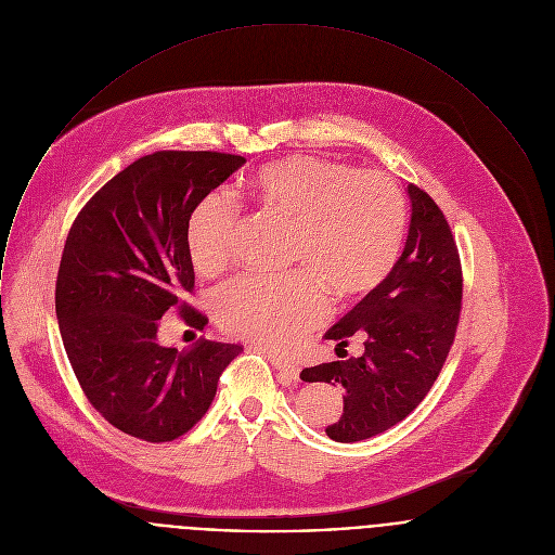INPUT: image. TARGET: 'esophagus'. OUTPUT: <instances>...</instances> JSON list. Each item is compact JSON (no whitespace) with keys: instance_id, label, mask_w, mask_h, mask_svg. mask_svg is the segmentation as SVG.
I'll list each match as a JSON object with an SVG mask.
<instances>
[{"instance_id":"1","label":"esophagus","mask_w":555,"mask_h":555,"mask_svg":"<svg viewBox=\"0 0 555 555\" xmlns=\"http://www.w3.org/2000/svg\"><path fill=\"white\" fill-rule=\"evenodd\" d=\"M271 358V364L278 370V380L284 383V385H291V383H297L299 380V366L291 364V362H284L275 356H269Z\"/></svg>"}]
</instances>
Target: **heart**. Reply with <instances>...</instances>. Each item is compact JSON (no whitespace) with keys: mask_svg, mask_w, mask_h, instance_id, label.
Listing matches in <instances>:
<instances>
[{"mask_svg":"<svg viewBox=\"0 0 555 555\" xmlns=\"http://www.w3.org/2000/svg\"><path fill=\"white\" fill-rule=\"evenodd\" d=\"M249 193L293 221L291 262L282 275H243L212 295L221 327L271 349L295 345L330 312L325 288L338 297L380 284L402 247L406 206L398 185L380 172L314 157L262 166ZM236 210L223 193L204 195L186 221V249L195 271L212 275L230 258Z\"/></svg>","mask_w":555,"mask_h":555,"instance_id":"b5f03b06","label":"heart"}]
</instances>
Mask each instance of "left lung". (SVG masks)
Listing matches in <instances>:
<instances>
[{"instance_id":"1","label":"left lung","mask_w":555,"mask_h":555,"mask_svg":"<svg viewBox=\"0 0 555 555\" xmlns=\"http://www.w3.org/2000/svg\"><path fill=\"white\" fill-rule=\"evenodd\" d=\"M406 195L411 221L400 258L325 334L338 343L336 351L360 338L362 358L301 370L306 383L345 387L343 415L325 428L334 441H362L404 420L433 387L454 343L463 297L456 243L426 191L406 185Z\"/></svg>"}]
</instances>
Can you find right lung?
<instances>
[{
  "instance_id": "1",
  "label": "right lung",
  "mask_w": 555,
  "mask_h": 555,
  "mask_svg": "<svg viewBox=\"0 0 555 555\" xmlns=\"http://www.w3.org/2000/svg\"><path fill=\"white\" fill-rule=\"evenodd\" d=\"M245 164L208 151L146 155L101 186L77 215L60 262L55 314L75 376L118 430L172 441L208 411L219 374L243 351L199 338L159 343L162 317L193 291L186 221L195 204Z\"/></svg>"
}]
</instances>
